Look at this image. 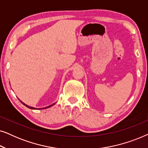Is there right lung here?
<instances>
[{
    "label": "right lung",
    "mask_w": 148,
    "mask_h": 148,
    "mask_svg": "<svg viewBox=\"0 0 148 148\" xmlns=\"http://www.w3.org/2000/svg\"><path fill=\"white\" fill-rule=\"evenodd\" d=\"M21 101V100H20ZM21 102L22 103V104H23V105H25V106H26V107H27V108H31V109H34V110H36V109H43V108H49V107H50V106H53V105L54 104H52V105H50V106H47V107H45V108H34V107H32V106H28V105H26L25 103H23V102H21Z\"/></svg>",
    "instance_id": "obj_1"
}]
</instances>
